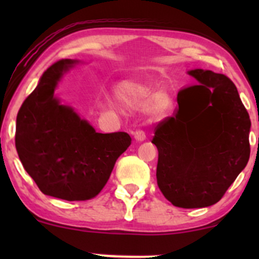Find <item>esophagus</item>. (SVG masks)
I'll return each instance as SVG.
<instances>
[{
  "label": "esophagus",
  "mask_w": 259,
  "mask_h": 259,
  "mask_svg": "<svg viewBox=\"0 0 259 259\" xmlns=\"http://www.w3.org/2000/svg\"><path fill=\"white\" fill-rule=\"evenodd\" d=\"M134 139H135L136 141L141 142L146 139V134L142 132V130H136V132H134Z\"/></svg>",
  "instance_id": "esophagus-1"
}]
</instances>
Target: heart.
Returning <instances> with one entry per match:
<instances>
[{
  "mask_svg": "<svg viewBox=\"0 0 259 259\" xmlns=\"http://www.w3.org/2000/svg\"><path fill=\"white\" fill-rule=\"evenodd\" d=\"M113 102L123 111H144L152 107L154 111L162 108V95L152 88L135 81L118 82L112 91Z\"/></svg>",
  "mask_w": 259,
  "mask_h": 259,
  "instance_id": "1",
  "label": "heart"
}]
</instances>
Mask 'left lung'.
I'll list each match as a JSON object with an SVG mask.
<instances>
[{"label": "left lung", "mask_w": 259, "mask_h": 259, "mask_svg": "<svg viewBox=\"0 0 259 259\" xmlns=\"http://www.w3.org/2000/svg\"><path fill=\"white\" fill-rule=\"evenodd\" d=\"M198 81L178 94L179 109L156 126L157 184L180 208L212 206L249 158L251 120L236 86L224 74L190 70Z\"/></svg>", "instance_id": "obj_1"}]
</instances>
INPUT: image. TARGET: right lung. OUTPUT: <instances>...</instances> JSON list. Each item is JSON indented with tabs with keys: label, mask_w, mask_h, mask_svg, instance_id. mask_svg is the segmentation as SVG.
Listing matches in <instances>:
<instances>
[{
	"label": "right lung",
	"mask_w": 259,
	"mask_h": 259,
	"mask_svg": "<svg viewBox=\"0 0 259 259\" xmlns=\"http://www.w3.org/2000/svg\"><path fill=\"white\" fill-rule=\"evenodd\" d=\"M76 59H61L41 76L17 115L16 148L20 162L45 195L86 201L105 187L117 162L132 144L129 134L96 133L55 90Z\"/></svg>",
	"instance_id": "add662e5"
}]
</instances>
